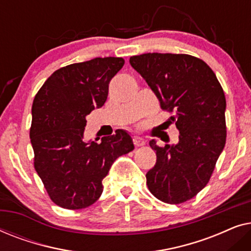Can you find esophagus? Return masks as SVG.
I'll list each match as a JSON object with an SVG mask.
<instances>
[{
  "label": "esophagus",
  "instance_id": "esophagus-1",
  "mask_svg": "<svg viewBox=\"0 0 251 251\" xmlns=\"http://www.w3.org/2000/svg\"><path fill=\"white\" fill-rule=\"evenodd\" d=\"M133 144H135V146L136 147H140V146H143V145H145V139H143V138H140V137H138V136H135L133 137Z\"/></svg>",
  "mask_w": 251,
  "mask_h": 251
}]
</instances>
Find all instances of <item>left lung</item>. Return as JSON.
<instances>
[{
  "label": "left lung",
  "mask_w": 251,
  "mask_h": 251,
  "mask_svg": "<svg viewBox=\"0 0 251 251\" xmlns=\"http://www.w3.org/2000/svg\"><path fill=\"white\" fill-rule=\"evenodd\" d=\"M130 64L156 95L179 130L176 145L150 146L156 163L146 174L160 201L183 203L208 184L226 143V99L216 74L200 58L185 53H143Z\"/></svg>",
  "instance_id": "obj_1"
}]
</instances>
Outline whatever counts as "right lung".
<instances>
[{"mask_svg": "<svg viewBox=\"0 0 251 251\" xmlns=\"http://www.w3.org/2000/svg\"><path fill=\"white\" fill-rule=\"evenodd\" d=\"M123 65L119 57L67 65L53 72L34 98L29 130L34 168L61 208L94 204L113 162L135 149L125 130L102 137L100 143L83 140L85 116L105 104L109 81Z\"/></svg>", "mask_w": 251, "mask_h": 251, "instance_id": "right-lung-1", "label": "right lung"}]
</instances>
